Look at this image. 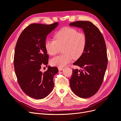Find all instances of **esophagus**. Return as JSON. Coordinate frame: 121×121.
<instances>
[{"label": "esophagus", "mask_w": 121, "mask_h": 121, "mask_svg": "<svg viewBox=\"0 0 121 121\" xmlns=\"http://www.w3.org/2000/svg\"><path fill=\"white\" fill-rule=\"evenodd\" d=\"M58 70H59V71H61V70H63L64 68H61V67H58Z\"/></svg>", "instance_id": "obj_1"}]
</instances>
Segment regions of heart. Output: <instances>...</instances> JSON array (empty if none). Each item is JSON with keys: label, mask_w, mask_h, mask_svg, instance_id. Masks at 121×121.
<instances>
[{"label": "heart", "mask_w": 121, "mask_h": 121, "mask_svg": "<svg viewBox=\"0 0 121 121\" xmlns=\"http://www.w3.org/2000/svg\"><path fill=\"white\" fill-rule=\"evenodd\" d=\"M54 39H47L45 42V48L48 54L54 56L63 48V54L55 56L50 60V64L53 66L63 67L74 59H78L85 51L87 37L82 32L76 29L64 27L57 31Z\"/></svg>", "instance_id": "b5f03b06"}]
</instances>
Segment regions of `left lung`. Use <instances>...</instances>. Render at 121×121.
I'll list each match as a JSON object with an SVG mask.
<instances>
[{
    "instance_id": "left-lung-1",
    "label": "left lung",
    "mask_w": 121,
    "mask_h": 121,
    "mask_svg": "<svg viewBox=\"0 0 121 121\" xmlns=\"http://www.w3.org/2000/svg\"><path fill=\"white\" fill-rule=\"evenodd\" d=\"M69 26L82 28L87 37L85 51L73 64L82 69H73L70 87L77 96L89 98L100 88L107 69L108 60L105 41L99 30L90 22L77 21Z\"/></svg>"
}]
</instances>
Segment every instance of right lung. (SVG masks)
Instances as JSON below:
<instances>
[{
    "label": "right lung",
    "mask_w": 121,
    "mask_h": 121,
    "mask_svg": "<svg viewBox=\"0 0 121 121\" xmlns=\"http://www.w3.org/2000/svg\"><path fill=\"white\" fill-rule=\"evenodd\" d=\"M58 25L32 24L24 29L17 41L13 63L17 82L23 92L33 98H45L53 88V77L58 69L48 66L44 73L40 69L43 65L48 64L46 37Z\"/></svg>",
    "instance_id": "1"
}]
</instances>
